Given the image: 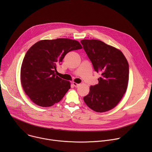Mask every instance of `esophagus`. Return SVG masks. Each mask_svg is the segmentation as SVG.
<instances>
[{"instance_id": "esophagus-1", "label": "esophagus", "mask_w": 152, "mask_h": 152, "mask_svg": "<svg viewBox=\"0 0 152 152\" xmlns=\"http://www.w3.org/2000/svg\"><path fill=\"white\" fill-rule=\"evenodd\" d=\"M73 85L75 86V87H78V86L80 85V84H79V83H76V82H73Z\"/></svg>"}]
</instances>
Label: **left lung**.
<instances>
[{
    "mask_svg": "<svg viewBox=\"0 0 152 152\" xmlns=\"http://www.w3.org/2000/svg\"><path fill=\"white\" fill-rule=\"evenodd\" d=\"M80 42L94 70L101 74L99 83L90 86V92L83 100L96 112L110 111L118 104L126 91L128 62L121 50L102 41L82 39Z\"/></svg>",
    "mask_w": 152,
    "mask_h": 152,
    "instance_id": "1",
    "label": "left lung"
}]
</instances>
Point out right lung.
I'll list each match as a JSON object with an SVG mask.
<instances>
[{
	"label": "right lung",
	"mask_w": 152,
	"mask_h": 152,
	"mask_svg": "<svg viewBox=\"0 0 152 152\" xmlns=\"http://www.w3.org/2000/svg\"><path fill=\"white\" fill-rule=\"evenodd\" d=\"M82 48L79 41L69 38L40 40L31 47L21 64L20 79L35 104L49 107L61 100L71 84L56 75L57 66L67 53Z\"/></svg>",
	"instance_id": "right-lung-1"
}]
</instances>
